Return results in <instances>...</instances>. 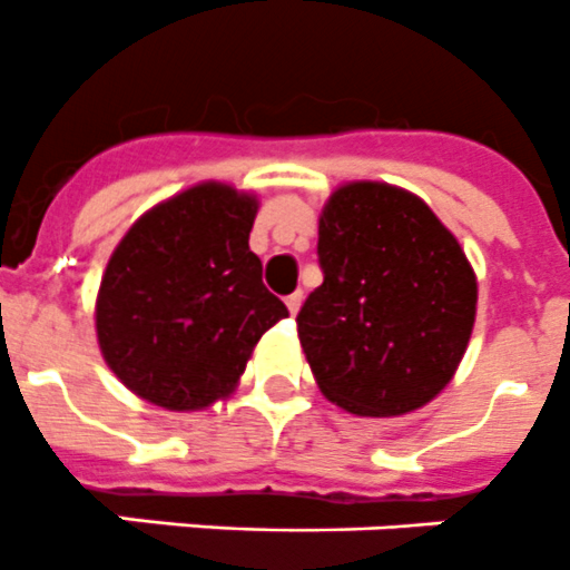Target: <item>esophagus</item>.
I'll list each match as a JSON object with an SVG mask.
<instances>
[{
    "mask_svg": "<svg viewBox=\"0 0 570 570\" xmlns=\"http://www.w3.org/2000/svg\"><path fill=\"white\" fill-rule=\"evenodd\" d=\"M285 305H288L291 316H294V313H296V311H299V305H302V291H296V294L285 296Z\"/></svg>",
    "mask_w": 570,
    "mask_h": 570,
    "instance_id": "esophagus-1",
    "label": "esophagus"
}]
</instances>
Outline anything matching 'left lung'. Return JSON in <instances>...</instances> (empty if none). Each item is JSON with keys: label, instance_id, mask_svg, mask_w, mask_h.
Returning a JSON list of instances; mask_svg holds the SVG:
<instances>
[{"label": "left lung", "instance_id": "8db88e82", "mask_svg": "<svg viewBox=\"0 0 570 570\" xmlns=\"http://www.w3.org/2000/svg\"><path fill=\"white\" fill-rule=\"evenodd\" d=\"M322 285L296 316L322 393L356 415L424 406L449 384L474 325L478 282L424 200L350 183L320 217Z\"/></svg>", "mask_w": 570, "mask_h": 570}]
</instances>
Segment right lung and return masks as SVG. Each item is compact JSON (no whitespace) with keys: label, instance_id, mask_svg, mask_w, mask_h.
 I'll list each match as a JSON object with an SVG mask.
<instances>
[{"label":"right lung","instance_id":"right-lung-1","mask_svg":"<svg viewBox=\"0 0 570 570\" xmlns=\"http://www.w3.org/2000/svg\"><path fill=\"white\" fill-rule=\"evenodd\" d=\"M257 203L203 183L127 232L101 279L98 344L112 373L166 410L226 399L250 350L288 316L248 248Z\"/></svg>","mask_w":570,"mask_h":570}]
</instances>
